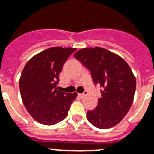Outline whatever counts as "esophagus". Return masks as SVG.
Returning a JSON list of instances; mask_svg holds the SVG:
<instances>
[{
	"label": "esophagus",
	"instance_id": "1",
	"mask_svg": "<svg viewBox=\"0 0 154 154\" xmlns=\"http://www.w3.org/2000/svg\"><path fill=\"white\" fill-rule=\"evenodd\" d=\"M87 94H88V93L86 91H85L84 93H82V94H78V95H79L80 97H84V96H86Z\"/></svg>",
	"mask_w": 154,
	"mask_h": 154
}]
</instances>
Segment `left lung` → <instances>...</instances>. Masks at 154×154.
<instances>
[{"label": "left lung", "mask_w": 154, "mask_h": 154, "mask_svg": "<svg viewBox=\"0 0 154 154\" xmlns=\"http://www.w3.org/2000/svg\"><path fill=\"white\" fill-rule=\"evenodd\" d=\"M74 57L91 73L95 84L102 87L97 107L86 118L100 129H109L123 119L134 100L136 80L128 63L118 54L100 47L83 48Z\"/></svg>", "instance_id": "obj_1"}]
</instances>
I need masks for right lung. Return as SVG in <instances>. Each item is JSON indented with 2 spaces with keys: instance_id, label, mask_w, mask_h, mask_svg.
<instances>
[{
  "instance_id": "add662e5",
  "label": "right lung",
  "mask_w": 154,
  "mask_h": 154,
  "mask_svg": "<svg viewBox=\"0 0 154 154\" xmlns=\"http://www.w3.org/2000/svg\"><path fill=\"white\" fill-rule=\"evenodd\" d=\"M76 48L51 47L28 60L19 78V90L27 111L39 123L51 126L68 116L77 94L59 91L60 73Z\"/></svg>"
}]
</instances>
